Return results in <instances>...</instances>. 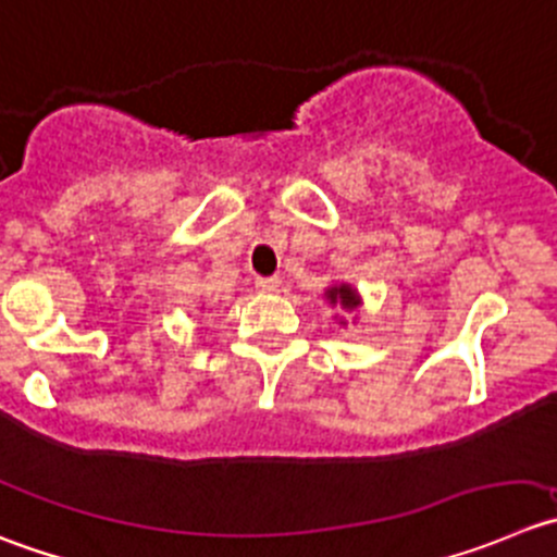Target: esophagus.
I'll list each match as a JSON object with an SVG mask.
<instances>
[{"mask_svg": "<svg viewBox=\"0 0 557 557\" xmlns=\"http://www.w3.org/2000/svg\"><path fill=\"white\" fill-rule=\"evenodd\" d=\"M255 288L263 290V294H272L280 288V277H258L255 280Z\"/></svg>", "mask_w": 557, "mask_h": 557, "instance_id": "obj_1", "label": "esophagus"}]
</instances>
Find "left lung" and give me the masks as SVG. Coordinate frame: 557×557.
<instances>
[{
	"label": "left lung",
	"instance_id": "obj_1",
	"mask_svg": "<svg viewBox=\"0 0 557 557\" xmlns=\"http://www.w3.org/2000/svg\"><path fill=\"white\" fill-rule=\"evenodd\" d=\"M326 299H330L332 305H341V308H346V310H355L357 305H360V299H357V294L349 288V285H337V288H330L326 290Z\"/></svg>",
	"mask_w": 557,
	"mask_h": 557
}]
</instances>
